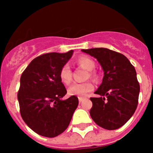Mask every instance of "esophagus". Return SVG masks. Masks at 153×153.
Returning a JSON list of instances; mask_svg holds the SVG:
<instances>
[{
  "instance_id": "34e87169",
  "label": "esophagus",
  "mask_w": 153,
  "mask_h": 153,
  "mask_svg": "<svg viewBox=\"0 0 153 153\" xmlns=\"http://www.w3.org/2000/svg\"><path fill=\"white\" fill-rule=\"evenodd\" d=\"M83 100H84V98H82V97H79V98H78V101H79L80 103H81Z\"/></svg>"
}]
</instances>
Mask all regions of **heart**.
<instances>
[{"label": "heart", "mask_w": 153, "mask_h": 153, "mask_svg": "<svg viewBox=\"0 0 153 153\" xmlns=\"http://www.w3.org/2000/svg\"><path fill=\"white\" fill-rule=\"evenodd\" d=\"M76 64L80 67L84 68L86 70L90 71L89 73L90 78H96V74L92 72V70L95 67V64L92 58L87 56H81L76 59ZM59 78L61 82L66 85H69L72 82V71H71L70 67L68 64H64L61 68L59 72ZM93 89L94 86L90 81L84 83H75L69 87L68 94L69 95L83 97L86 95L88 92L93 90Z\"/></svg>", "instance_id": "heart-1"}]
</instances>
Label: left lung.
Returning a JSON list of instances; mask_svg holds the SVG:
<instances>
[{"mask_svg":"<svg viewBox=\"0 0 153 153\" xmlns=\"http://www.w3.org/2000/svg\"><path fill=\"white\" fill-rule=\"evenodd\" d=\"M81 51L96 58L104 74L95 92L101 97L90 98L91 118L104 129H118L130 119L138 106L140 85L135 67L123 54L106 48Z\"/></svg>","mask_w":153,"mask_h":153,"instance_id":"1","label":"left lung"}]
</instances>
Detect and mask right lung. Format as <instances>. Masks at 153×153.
<instances>
[{"instance_id": "right-lung-1", "label": "right lung", "mask_w": 153, "mask_h": 153, "mask_svg": "<svg viewBox=\"0 0 153 153\" xmlns=\"http://www.w3.org/2000/svg\"><path fill=\"white\" fill-rule=\"evenodd\" d=\"M72 53L73 50L39 55L21 75L18 92L20 113L27 126L38 135L54 138L62 133L78 107V99L75 95L61 100L67 89L59 72Z\"/></svg>"}]
</instances>
